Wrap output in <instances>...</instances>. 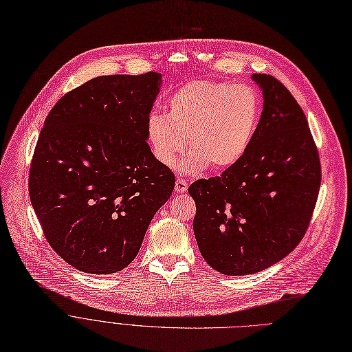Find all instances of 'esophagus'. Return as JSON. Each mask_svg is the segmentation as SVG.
<instances>
[{
	"instance_id": "34e87169",
	"label": "esophagus",
	"mask_w": 352,
	"mask_h": 352,
	"mask_svg": "<svg viewBox=\"0 0 352 352\" xmlns=\"http://www.w3.org/2000/svg\"><path fill=\"white\" fill-rule=\"evenodd\" d=\"M175 190H176L177 193H185V192L188 190V183H186V180L177 179V180H176V185H175Z\"/></svg>"
}]
</instances>
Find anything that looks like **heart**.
I'll use <instances>...</instances> for the list:
<instances>
[{"label": "heart", "instance_id": "heart-1", "mask_svg": "<svg viewBox=\"0 0 352 352\" xmlns=\"http://www.w3.org/2000/svg\"><path fill=\"white\" fill-rule=\"evenodd\" d=\"M169 114H148L146 131L156 160L172 167L189 144L179 170L199 173L208 166L228 170L254 142L262 102L254 87L225 81L192 80L170 94ZM188 143H186V139Z\"/></svg>", "mask_w": 352, "mask_h": 352}]
</instances>
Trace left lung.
Here are the masks:
<instances>
[{
  "mask_svg": "<svg viewBox=\"0 0 352 352\" xmlns=\"http://www.w3.org/2000/svg\"><path fill=\"white\" fill-rule=\"evenodd\" d=\"M263 110L243 159L221 176L189 186L193 232L204 259L225 275H250L285 258L302 241L321 186L320 155L289 90L254 74Z\"/></svg>",
  "mask_w": 352,
  "mask_h": 352,
  "instance_id": "8db88e82",
  "label": "left lung"
}]
</instances>
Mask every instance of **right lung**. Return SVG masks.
Listing matches in <instances>:
<instances>
[{
  "label": "right lung",
  "mask_w": 352,
  "mask_h": 352,
  "mask_svg": "<svg viewBox=\"0 0 352 352\" xmlns=\"http://www.w3.org/2000/svg\"><path fill=\"white\" fill-rule=\"evenodd\" d=\"M162 76H102L63 96L32 155L28 189L44 236L76 270L119 272L136 258L173 172L147 144Z\"/></svg>",
  "instance_id": "obj_1"
}]
</instances>
